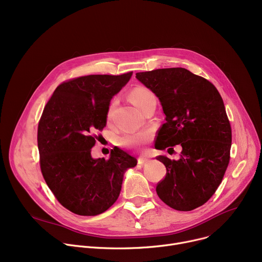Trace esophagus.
<instances>
[{
  "instance_id": "esophagus-1",
  "label": "esophagus",
  "mask_w": 262,
  "mask_h": 262,
  "mask_svg": "<svg viewBox=\"0 0 262 262\" xmlns=\"http://www.w3.org/2000/svg\"><path fill=\"white\" fill-rule=\"evenodd\" d=\"M148 162H149V159H147V158H138V164L140 165H144Z\"/></svg>"
}]
</instances>
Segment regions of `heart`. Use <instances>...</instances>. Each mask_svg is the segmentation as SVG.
Here are the masks:
<instances>
[{
	"label": "heart",
	"mask_w": 262,
	"mask_h": 262,
	"mask_svg": "<svg viewBox=\"0 0 262 262\" xmlns=\"http://www.w3.org/2000/svg\"><path fill=\"white\" fill-rule=\"evenodd\" d=\"M130 98L137 109H140L141 111L147 105L149 101H151L152 99H156L155 95L152 94V92H150L148 89L143 86L134 88L130 92ZM113 105H114V101L110 105L109 111H107V117H110L111 115ZM152 138H153V133L150 130H143L140 132L128 133V134L122 135L119 138L118 143H119V146L127 149L142 150L149 142L152 141Z\"/></svg>",
	"instance_id": "b5f03b06"
}]
</instances>
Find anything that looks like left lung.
Wrapping results in <instances>:
<instances>
[{"instance_id":"obj_1","label":"left lung","mask_w":262,"mask_h":262,"mask_svg":"<svg viewBox=\"0 0 262 262\" xmlns=\"http://www.w3.org/2000/svg\"><path fill=\"white\" fill-rule=\"evenodd\" d=\"M136 78L159 97L166 116L157 149L170 152L182 146L178 161L157 158L167 169L157 185L158 195L181 211L202 206L218 189L230 158L232 128L220 93L183 68L136 73Z\"/></svg>"}]
</instances>
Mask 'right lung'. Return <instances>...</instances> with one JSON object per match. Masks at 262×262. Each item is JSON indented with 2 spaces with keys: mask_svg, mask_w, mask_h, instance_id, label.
<instances>
[{
  "mask_svg": "<svg viewBox=\"0 0 262 262\" xmlns=\"http://www.w3.org/2000/svg\"><path fill=\"white\" fill-rule=\"evenodd\" d=\"M133 72L88 75L59 84L44 106L38 125L40 168L58 202L79 216H96L117 200L124 173L135 158L119 148L109 160L91 157L106 124L112 97Z\"/></svg>",
  "mask_w": 262,
  "mask_h": 262,
  "instance_id": "add662e5",
  "label": "right lung"
}]
</instances>
